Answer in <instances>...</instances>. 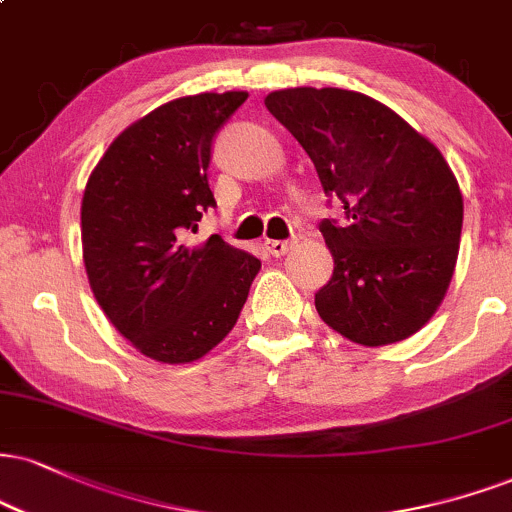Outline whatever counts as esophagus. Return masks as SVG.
<instances>
[{
    "mask_svg": "<svg viewBox=\"0 0 512 512\" xmlns=\"http://www.w3.org/2000/svg\"><path fill=\"white\" fill-rule=\"evenodd\" d=\"M291 248H293V240H264V250H267L272 257L286 255Z\"/></svg>",
    "mask_w": 512,
    "mask_h": 512,
    "instance_id": "esophagus-1",
    "label": "esophagus"
}]
</instances>
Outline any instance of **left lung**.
Returning <instances> with one entry per match:
<instances>
[{"label": "left lung", "mask_w": 512, "mask_h": 512, "mask_svg": "<svg viewBox=\"0 0 512 512\" xmlns=\"http://www.w3.org/2000/svg\"><path fill=\"white\" fill-rule=\"evenodd\" d=\"M267 109L303 145L346 221L319 231L334 274L315 293L319 317L360 346H389L432 319L451 283L463 195L436 147L362 92L288 88Z\"/></svg>", "instance_id": "left-lung-1"}]
</instances>
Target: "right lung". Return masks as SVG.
Returning a JSON list of instances; mask_svg holds the SVG:
<instances>
[{"mask_svg":"<svg viewBox=\"0 0 512 512\" xmlns=\"http://www.w3.org/2000/svg\"><path fill=\"white\" fill-rule=\"evenodd\" d=\"M248 92L166 102L128 126L88 178L80 205L92 293L140 353L186 365L236 326L260 260L221 236L190 248L214 207L207 169L214 135Z\"/></svg>","mask_w":512,"mask_h":512,"instance_id":"obj_1","label":"right lung"}]
</instances>
